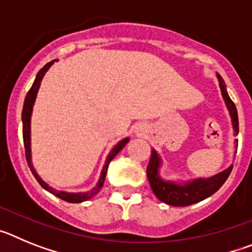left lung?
<instances>
[{"mask_svg": "<svg viewBox=\"0 0 252 252\" xmlns=\"http://www.w3.org/2000/svg\"><path fill=\"white\" fill-rule=\"evenodd\" d=\"M218 82H220V88H221L222 97L224 99V103L227 106V110L230 112L231 121H232V127L235 135L239 133V116H237V110H236L235 103L230 98V95L227 93L226 84L222 77L217 74ZM237 149V140H235ZM237 151V150H236ZM235 151V153H236ZM160 166H161V159L157 151L151 150V158L149 161V165L146 168V174H148L149 183H150L153 192L161 202L170 206L175 207H186L190 204L198 203L203 201L209 195L216 193L218 189L221 188L222 184L224 183L231 174L233 166H228L226 170L218 173L211 178H198V179L188 180L183 183H175L170 180H164L160 177Z\"/></svg>", "mask_w": 252, "mask_h": 252, "instance_id": "obj_1", "label": "left lung"}]
</instances>
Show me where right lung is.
Returning a JSON list of instances; mask_svg holds the SVG:
<instances>
[{
  "instance_id": "right-lung-1",
  "label": "right lung",
  "mask_w": 252,
  "mask_h": 252,
  "mask_svg": "<svg viewBox=\"0 0 252 252\" xmlns=\"http://www.w3.org/2000/svg\"><path fill=\"white\" fill-rule=\"evenodd\" d=\"M54 62H57V60H53V62H50V63L46 64L44 68L40 69L39 73L36 74V78H35L34 84L31 86L30 91H29L28 94H26L25 102H24V108H22V137H24V146H25L26 160H28V164H29V166H30V170L32 171L34 177L36 178V180L39 182L40 186L43 187L45 190L50 192L51 194L57 195L58 198L63 199V201L69 202V203H81V202L88 201V199L93 198L95 194H97V193L99 192V190H101L102 187H103L104 179H106L108 164H110L111 160H112L113 158H115L116 155H117V154H119L120 151L125 148V145L127 144L128 140L130 139H128V137H126V139L121 140V141H120L119 144H117V145H116L112 150H111V153L108 154V157H107L106 161H104L103 168H102L101 177H99V179H98V183L95 184L94 188H92L91 190H88V192L68 193V192H63V190H57V189L51 188L48 183H45V182H44V180L39 177V174H37L36 170H35L34 165H32V161H31V139H30L31 113H32V107H34V102H35V99H36V94H37V91H39V88H40V83H41V81H43V78H44V75H45V73L48 72V69L53 65V63H54Z\"/></svg>"
}]
</instances>
